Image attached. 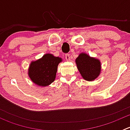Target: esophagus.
Wrapping results in <instances>:
<instances>
[{
  "label": "esophagus",
  "instance_id": "obj_1",
  "mask_svg": "<svg viewBox=\"0 0 130 130\" xmlns=\"http://www.w3.org/2000/svg\"><path fill=\"white\" fill-rule=\"evenodd\" d=\"M65 58H66V60H67V61H69L70 59V54H66L65 55Z\"/></svg>",
  "mask_w": 130,
  "mask_h": 130
}]
</instances>
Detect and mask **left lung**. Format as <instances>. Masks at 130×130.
<instances>
[{"label":"left lung","instance_id":"1","mask_svg":"<svg viewBox=\"0 0 130 130\" xmlns=\"http://www.w3.org/2000/svg\"><path fill=\"white\" fill-rule=\"evenodd\" d=\"M75 63L81 76L87 81L96 79L101 72V63L95 57L86 53H81L75 59Z\"/></svg>","mask_w":130,"mask_h":130}]
</instances>
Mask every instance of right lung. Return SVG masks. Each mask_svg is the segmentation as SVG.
<instances>
[{
    "label": "right lung",
    "instance_id": "1",
    "mask_svg": "<svg viewBox=\"0 0 130 130\" xmlns=\"http://www.w3.org/2000/svg\"><path fill=\"white\" fill-rule=\"evenodd\" d=\"M62 58L53 54L46 53L41 58L32 61L28 68V76L35 84L46 87L54 82L58 65Z\"/></svg>",
    "mask_w": 130,
    "mask_h": 130
}]
</instances>
